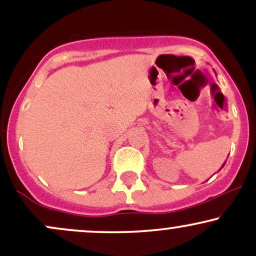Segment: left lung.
Instances as JSON below:
<instances>
[{
  "instance_id": "obj_1",
  "label": "left lung",
  "mask_w": 256,
  "mask_h": 256,
  "mask_svg": "<svg viewBox=\"0 0 256 256\" xmlns=\"http://www.w3.org/2000/svg\"><path fill=\"white\" fill-rule=\"evenodd\" d=\"M225 164H226V161H225V162H224V164H222V167H224V166H225ZM220 170H222V168H220Z\"/></svg>"
}]
</instances>
